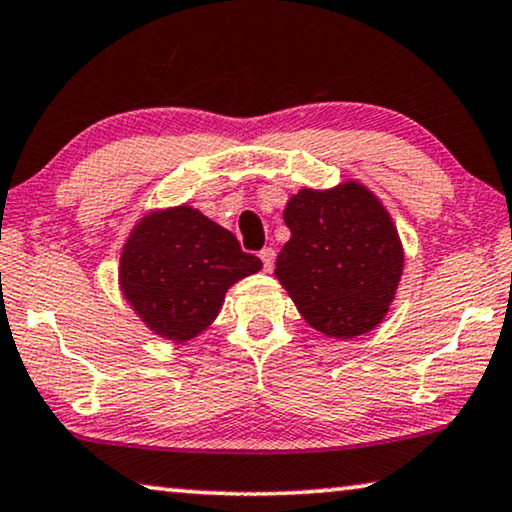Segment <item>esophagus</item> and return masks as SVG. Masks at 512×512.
I'll return each instance as SVG.
<instances>
[{"label": "esophagus", "mask_w": 512, "mask_h": 512, "mask_svg": "<svg viewBox=\"0 0 512 512\" xmlns=\"http://www.w3.org/2000/svg\"><path fill=\"white\" fill-rule=\"evenodd\" d=\"M259 259H262L264 271H271V269H273V262H276V250H273V248H264L262 253H259Z\"/></svg>", "instance_id": "obj_1"}]
</instances>
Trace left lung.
I'll return each mask as SVG.
<instances>
[{"label": "left lung", "mask_w": 512, "mask_h": 512, "mask_svg": "<svg viewBox=\"0 0 512 512\" xmlns=\"http://www.w3.org/2000/svg\"><path fill=\"white\" fill-rule=\"evenodd\" d=\"M292 232L276 278L312 329L354 338L375 329L402 276V243L368 188L347 181L333 190L303 188L287 202Z\"/></svg>", "instance_id": "left-lung-1"}]
</instances>
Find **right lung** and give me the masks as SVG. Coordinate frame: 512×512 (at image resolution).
Listing matches in <instances>:
<instances>
[{
	"mask_svg": "<svg viewBox=\"0 0 512 512\" xmlns=\"http://www.w3.org/2000/svg\"><path fill=\"white\" fill-rule=\"evenodd\" d=\"M262 269L232 232L190 207L149 213L121 253V292L160 338H195L236 280Z\"/></svg>",
	"mask_w": 512,
	"mask_h": 512,
	"instance_id": "right-lung-1",
	"label": "right lung"
}]
</instances>
